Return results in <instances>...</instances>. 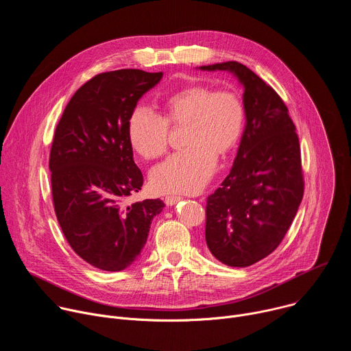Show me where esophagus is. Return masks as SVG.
Returning <instances> with one entry per match:
<instances>
[{"instance_id": "esophagus-1", "label": "esophagus", "mask_w": 351, "mask_h": 351, "mask_svg": "<svg viewBox=\"0 0 351 351\" xmlns=\"http://www.w3.org/2000/svg\"><path fill=\"white\" fill-rule=\"evenodd\" d=\"M182 199V197H179V195H168V197H165V204L167 206H175L176 203H179Z\"/></svg>"}]
</instances>
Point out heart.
Segmentation results:
<instances>
[{
    "mask_svg": "<svg viewBox=\"0 0 351 351\" xmlns=\"http://www.w3.org/2000/svg\"><path fill=\"white\" fill-rule=\"evenodd\" d=\"M244 106L239 95L206 84H190L164 103V118L136 107L128 121V138L145 160L162 156L168 145V123L186 125L184 149L153 168L149 184L158 193H197L213 178L217 156L223 158L237 145L244 128Z\"/></svg>",
    "mask_w": 351,
    "mask_h": 351,
    "instance_id": "obj_1",
    "label": "heart"
}]
</instances>
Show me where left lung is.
<instances>
[{
    "instance_id": "obj_1",
    "label": "left lung",
    "mask_w": 351,
    "mask_h": 351,
    "mask_svg": "<svg viewBox=\"0 0 351 351\" xmlns=\"http://www.w3.org/2000/svg\"><path fill=\"white\" fill-rule=\"evenodd\" d=\"M225 71L243 86L245 128L233 167L207 199L206 241L228 267L269 256L290 228L304 182L295 126L276 91L236 61L199 66Z\"/></svg>"
}]
</instances>
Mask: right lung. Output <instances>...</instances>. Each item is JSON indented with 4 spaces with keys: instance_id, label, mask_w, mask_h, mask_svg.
Listing matches in <instances>:
<instances>
[{
    "instance_id": "obj_1",
    "label": "right lung",
    "mask_w": 351,
    "mask_h": 351,
    "mask_svg": "<svg viewBox=\"0 0 351 351\" xmlns=\"http://www.w3.org/2000/svg\"><path fill=\"white\" fill-rule=\"evenodd\" d=\"M162 72L119 69L99 73L71 98L49 153L53 202L73 252L90 265L123 271L138 260L160 198L123 206L143 186L133 161L128 121Z\"/></svg>"
}]
</instances>
